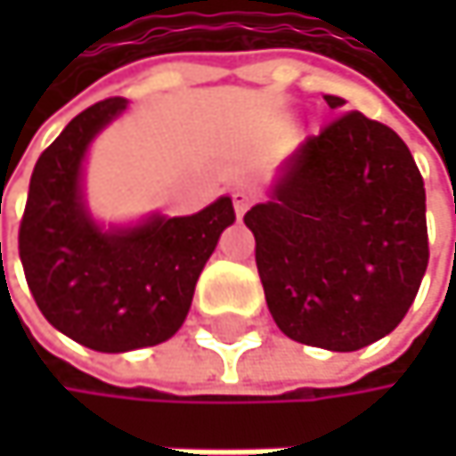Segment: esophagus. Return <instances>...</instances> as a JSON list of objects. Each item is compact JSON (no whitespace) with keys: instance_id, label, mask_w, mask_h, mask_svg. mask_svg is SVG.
<instances>
[{"instance_id":"esophagus-1","label":"esophagus","mask_w":456,"mask_h":456,"mask_svg":"<svg viewBox=\"0 0 456 456\" xmlns=\"http://www.w3.org/2000/svg\"><path fill=\"white\" fill-rule=\"evenodd\" d=\"M232 203H234V214H237V216H245V211L253 206V195H250L248 190H237V192L232 195Z\"/></svg>"}]
</instances>
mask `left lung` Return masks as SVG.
Instances as JSON below:
<instances>
[{
    "label": "left lung",
    "mask_w": 456,
    "mask_h": 456,
    "mask_svg": "<svg viewBox=\"0 0 456 456\" xmlns=\"http://www.w3.org/2000/svg\"><path fill=\"white\" fill-rule=\"evenodd\" d=\"M242 222L277 327L327 351H359L396 330L428 269L419 168L404 139L359 110L306 137L272 200Z\"/></svg>",
    "instance_id": "left-lung-1"
}]
</instances>
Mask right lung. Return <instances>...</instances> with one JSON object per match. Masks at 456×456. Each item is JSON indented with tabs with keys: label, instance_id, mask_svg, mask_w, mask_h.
<instances>
[{
	"label": "right lung",
	"instance_id": "1",
	"mask_svg": "<svg viewBox=\"0 0 456 456\" xmlns=\"http://www.w3.org/2000/svg\"><path fill=\"white\" fill-rule=\"evenodd\" d=\"M121 110L124 97L94 102L39 155L18 232L39 312L62 335L105 354L158 346L182 327L195 282L234 222L232 200L219 198L195 216H152L118 232L97 227L81 203V160Z\"/></svg>",
	"mask_w": 456,
	"mask_h": 456
}]
</instances>
